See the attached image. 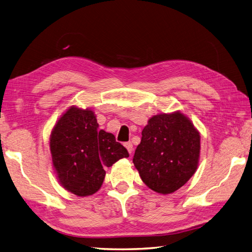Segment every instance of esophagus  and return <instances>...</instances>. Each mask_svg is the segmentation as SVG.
<instances>
[{
  "mask_svg": "<svg viewBox=\"0 0 252 252\" xmlns=\"http://www.w3.org/2000/svg\"><path fill=\"white\" fill-rule=\"evenodd\" d=\"M125 147L126 148V150L128 151V153H130V154L133 152V144L131 143V141H127V143H126Z\"/></svg>",
  "mask_w": 252,
  "mask_h": 252,
  "instance_id": "esophagus-1",
  "label": "esophagus"
}]
</instances>
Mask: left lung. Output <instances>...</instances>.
Masks as SVG:
<instances>
[{
    "instance_id": "obj_1",
    "label": "left lung",
    "mask_w": 252,
    "mask_h": 252,
    "mask_svg": "<svg viewBox=\"0 0 252 252\" xmlns=\"http://www.w3.org/2000/svg\"><path fill=\"white\" fill-rule=\"evenodd\" d=\"M133 163L143 182L158 193H171L195 173L200 134L180 112L153 116L141 132Z\"/></svg>"
}]
</instances>
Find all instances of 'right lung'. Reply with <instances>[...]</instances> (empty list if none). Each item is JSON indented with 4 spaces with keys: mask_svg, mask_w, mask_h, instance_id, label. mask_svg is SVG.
<instances>
[{
    "mask_svg": "<svg viewBox=\"0 0 252 252\" xmlns=\"http://www.w3.org/2000/svg\"><path fill=\"white\" fill-rule=\"evenodd\" d=\"M50 150L57 178L64 189L85 197L96 192L111 167L128 152L112 133L99 130L92 109L71 106L56 122Z\"/></svg>",
    "mask_w": 252,
    "mask_h": 252,
    "instance_id": "right-lung-1",
    "label": "right lung"
}]
</instances>
